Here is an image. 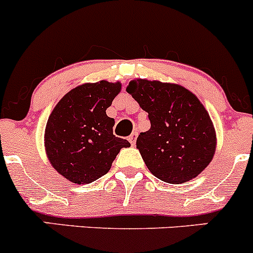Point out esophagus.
Listing matches in <instances>:
<instances>
[{"instance_id":"34e87169","label":"esophagus","mask_w":253,"mask_h":253,"mask_svg":"<svg viewBox=\"0 0 253 253\" xmlns=\"http://www.w3.org/2000/svg\"><path fill=\"white\" fill-rule=\"evenodd\" d=\"M136 138H137V132H133V133L128 137V141L132 145H134V143H136Z\"/></svg>"}]
</instances>
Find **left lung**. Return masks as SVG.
<instances>
[{
  "label": "left lung",
  "instance_id": "1",
  "mask_svg": "<svg viewBox=\"0 0 253 253\" xmlns=\"http://www.w3.org/2000/svg\"><path fill=\"white\" fill-rule=\"evenodd\" d=\"M126 90L149 117L150 128L136 143L149 171L168 183L200 175L213 159L216 134L197 96L178 84L148 79H133Z\"/></svg>",
  "mask_w": 253,
  "mask_h": 253
}]
</instances>
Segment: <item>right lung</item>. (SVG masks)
<instances>
[{"label": "right lung", "instance_id": "right-lung-1", "mask_svg": "<svg viewBox=\"0 0 253 253\" xmlns=\"http://www.w3.org/2000/svg\"><path fill=\"white\" fill-rule=\"evenodd\" d=\"M121 83H84L68 91L50 114L45 150L53 169L73 183H90L110 170L127 139L112 133L115 120L106 115Z\"/></svg>", "mask_w": 253, "mask_h": 253}]
</instances>
